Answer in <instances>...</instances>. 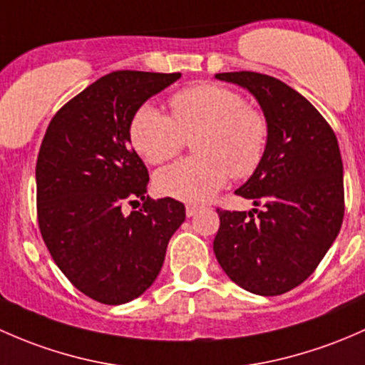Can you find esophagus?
I'll list each match as a JSON object with an SVG mask.
<instances>
[{
  "mask_svg": "<svg viewBox=\"0 0 365 365\" xmlns=\"http://www.w3.org/2000/svg\"><path fill=\"white\" fill-rule=\"evenodd\" d=\"M198 210H200V207H198V205H186V216L187 217H191V216H195V214L198 212Z\"/></svg>",
  "mask_w": 365,
  "mask_h": 365,
  "instance_id": "obj_1",
  "label": "esophagus"
}]
</instances>
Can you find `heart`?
<instances>
[{
    "label": "heart",
    "mask_w": 365,
    "mask_h": 365,
    "mask_svg": "<svg viewBox=\"0 0 365 365\" xmlns=\"http://www.w3.org/2000/svg\"><path fill=\"white\" fill-rule=\"evenodd\" d=\"M172 115L142 105L130 123V142L148 163L172 160L194 138L198 156L161 168L155 184L161 195L190 204L207 202L228 178H250L260 167L269 142V121L260 108L227 86L195 84L170 98Z\"/></svg>",
    "instance_id": "obj_1"
}]
</instances>
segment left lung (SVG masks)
Returning <instances> with one entry per match:
<instances>
[{
    "label": "left lung",
    "mask_w": 365,
    "mask_h": 365,
    "mask_svg": "<svg viewBox=\"0 0 365 365\" xmlns=\"http://www.w3.org/2000/svg\"><path fill=\"white\" fill-rule=\"evenodd\" d=\"M216 78L247 89L269 121L260 167L235 193L264 205L223 210L214 255L227 276L257 295H281L314 272L341 230L343 160L334 130L284 82L257 71Z\"/></svg>",
    "instance_id": "8db88e82"
}]
</instances>
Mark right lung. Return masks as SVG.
<instances>
[{"mask_svg": "<svg viewBox=\"0 0 365 365\" xmlns=\"http://www.w3.org/2000/svg\"><path fill=\"white\" fill-rule=\"evenodd\" d=\"M181 73L119 70L63 105L36 160V212L48 253L77 290L108 306L155 283L186 210L148 197L149 172L130 148V123ZM143 207L130 215L125 203Z\"/></svg>", "mask_w": 365, "mask_h": 365, "instance_id": "obj_1", "label": "right lung"}]
</instances>
